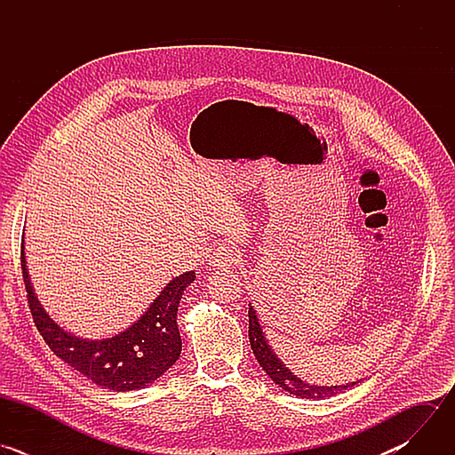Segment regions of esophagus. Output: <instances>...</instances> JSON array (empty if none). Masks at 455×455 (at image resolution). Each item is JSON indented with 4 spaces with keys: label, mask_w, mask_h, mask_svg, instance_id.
<instances>
[{
    "label": "esophagus",
    "mask_w": 455,
    "mask_h": 455,
    "mask_svg": "<svg viewBox=\"0 0 455 455\" xmlns=\"http://www.w3.org/2000/svg\"><path fill=\"white\" fill-rule=\"evenodd\" d=\"M239 255L234 250V246L230 244H220L214 253L211 255V267L214 270H225V268H232L234 265H237Z\"/></svg>",
    "instance_id": "esophagus-1"
}]
</instances>
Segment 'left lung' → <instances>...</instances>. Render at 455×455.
I'll use <instances>...</instances> for the list:
<instances>
[{
  "label": "left lung",
  "instance_id": "obj_1",
  "mask_svg": "<svg viewBox=\"0 0 455 455\" xmlns=\"http://www.w3.org/2000/svg\"><path fill=\"white\" fill-rule=\"evenodd\" d=\"M248 339H250V346H251V351H253L259 365L263 367V371L281 388H284L286 393H290L293 396H300L306 400H326V398L337 396L340 393H346L347 388H351L353 385H356L360 381L358 379V381H351L346 385L328 387V385H311V383H306L300 378H297V374H293L268 346L261 323H259V318H257L251 304L248 306Z\"/></svg>",
  "mask_w": 455,
  "mask_h": 455
}]
</instances>
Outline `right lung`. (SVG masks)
<instances>
[{
	"label": "right lung",
	"instance_id": "obj_1",
	"mask_svg": "<svg viewBox=\"0 0 455 455\" xmlns=\"http://www.w3.org/2000/svg\"><path fill=\"white\" fill-rule=\"evenodd\" d=\"M21 270L30 313L41 337L64 363L93 383L116 393L137 391L176 363L181 353L176 313L183 290L196 279L194 272L172 279L125 331L111 339L86 340L59 328L39 304L27 272L25 243L21 244Z\"/></svg>",
	"mask_w": 455,
	"mask_h": 455
}]
</instances>
